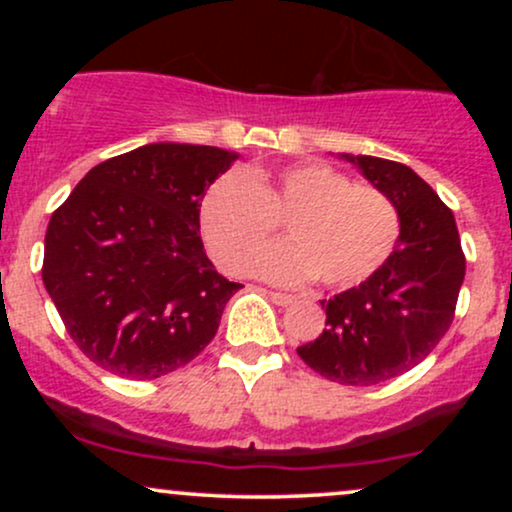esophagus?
<instances>
[{"mask_svg":"<svg viewBox=\"0 0 512 512\" xmlns=\"http://www.w3.org/2000/svg\"><path fill=\"white\" fill-rule=\"evenodd\" d=\"M269 298H272L276 305H291L296 301V298L289 296V293H281V291H269Z\"/></svg>","mask_w":512,"mask_h":512,"instance_id":"34e87169","label":"esophagus"}]
</instances>
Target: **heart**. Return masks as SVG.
<instances>
[{"label": "heart", "mask_w": 512, "mask_h": 512, "mask_svg": "<svg viewBox=\"0 0 512 512\" xmlns=\"http://www.w3.org/2000/svg\"><path fill=\"white\" fill-rule=\"evenodd\" d=\"M281 220L290 240L258 253ZM199 223L228 272H245L256 251L252 274L279 284L315 276L327 289L368 279L399 240L395 202L327 163L221 175L202 199Z\"/></svg>", "instance_id": "obj_1"}]
</instances>
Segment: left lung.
I'll use <instances>...</instances> for the list:
<instances>
[{
    "mask_svg": "<svg viewBox=\"0 0 512 512\" xmlns=\"http://www.w3.org/2000/svg\"><path fill=\"white\" fill-rule=\"evenodd\" d=\"M342 156L395 202L399 240L378 272L322 301L325 330L296 351L322 378L368 387L407 373L450 330L464 252L452 211L409 166Z\"/></svg>",
    "mask_w": 512,
    "mask_h": 512,
    "instance_id": "8db88e82",
    "label": "left lung"
}]
</instances>
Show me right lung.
<instances>
[{"label":"right lung","instance_id":"1","mask_svg":"<svg viewBox=\"0 0 512 512\" xmlns=\"http://www.w3.org/2000/svg\"><path fill=\"white\" fill-rule=\"evenodd\" d=\"M236 158L216 146L146 144L88 170L55 209L43 284L96 366L154 380L214 339L240 284L209 262L199 207Z\"/></svg>","mask_w":512,"mask_h":512}]
</instances>
